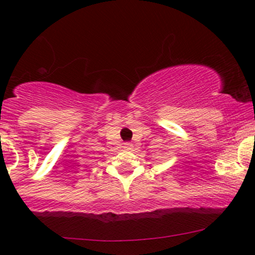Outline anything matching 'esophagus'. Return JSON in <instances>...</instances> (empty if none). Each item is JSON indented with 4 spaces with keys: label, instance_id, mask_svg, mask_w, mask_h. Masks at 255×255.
Here are the masks:
<instances>
[{
    "label": "esophagus",
    "instance_id": "34e87169",
    "mask_svg": "<svg viewBox=\"0 0 255 255\" xmlns=\"http://www.w3.org/2000/svg\"><path fill=\"white\" fill-rule=\"evenodd\" d=\"M122 147L124 148H126V150H131V148H133V144H131V142H124V144H122Z\"/></svg>",
    "mask_w": 255,
    "mask_h": 255
}]
</instances>
